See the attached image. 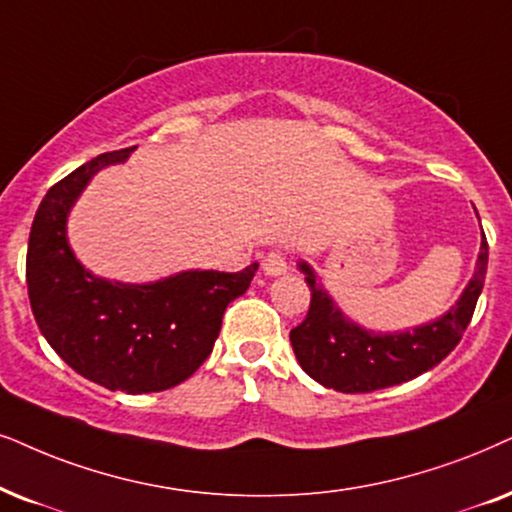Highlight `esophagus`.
Returning a JSON list of instances; mask_svg holds the SVG:
<instances>
[{
    "label": "esophagus",
    "instance_id": "34e87169",
    "mask_svg": "<svg viewBox=\"0 0 512 512\" xmlns=\"http://www.w3.org/2000/svg\"><path fill=\"white\" fill-rule=\"evenodd\" d=\"M261 270L270 277L284 275V272H287V258H284L282 251H270V254L263 256Z\"/></svg>",
    "mask_w": 512,
    "mask_h": 512
}]
</instances>
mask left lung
<instances>
[{
	"instance_id": "left-lung-1",
	"label": "left lung",
	"mask_w": 512,
	"mask_h": 512,
	"mask_svg": "<svg viewBox=\"0 0 512 512\" xmlns=\"http://www.w3.org/2000/svg\"><path fill=\"white\" fill-rule=\"evenodd\" d=\"M487 261L489 247L482 232L473 277L447 313L433 322L390 334L350 320L324 289L317 272L301 261L298 268L313 298L305 320L289 334L298 364L310 378L338 393H374L426 374L461 341L482 294Z\"/></svg>"
}]
</instances>
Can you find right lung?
Listing matches in <instances>:
<instances>
[{
    "label": "right lung",
    "mask_w": 512,
    "mask_h": 512,
    "mask_svg": "<svg viewBox=\"0 0 512 512\" xmlns=\"http://www.w3.org/2000/svg\"><path fill=\"white\" fill-rule=\"evenodd\" d=\"M134 150L98 155L46 192L25 263L32 313L51 348L77 374L126 395L159 393L195 374L214 350L228 303L258 270H181L143 284L86 270L68 242V216L91 178Z\"/></svg>",
    "instance_id": "right-lung-1"
}]
</instances>
